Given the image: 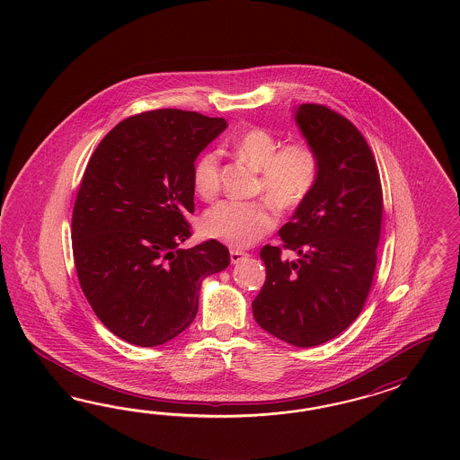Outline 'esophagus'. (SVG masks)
I'll return each instance as SVG.
<instances>
[{
	"instance_id": "34e87169",
	"label": "esophagus",
	"mask_w": 460,
	"mask_h": 460,
	"mask_svg": "<svg viewBox=\"0 0 460 460\" xmlns=\"http://www.w3.org/2000/svg\"><path fill=\"white\" fill-rule=\"evenodd\" d=\"M248 254L244 252V251H239V250H231V263L233 265H236V263H239L243 258H246Z\"/></svg>"
}]
</instances>
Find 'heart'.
Returning a JSON list of instances; mask_svg holds the SVG:
<instances>
[{
    "label": "heart",
    "mask_w": 460,
    "mask_h": 460,
    "mask_svg": "<svg viewBox=\"0 0 460 460\" xmlns=\"http://www.w3.org/2000/svg\"><path fill=\"white\" fill-rule=\"evenodd\" d=\"M231 148L248 165L260 172L258 192L279 212L298 209L314 192L321 175V158L304 139L281 146L279 139L263 128H251L233 139ZM219 155L208 152L195 164V194L212 200L219 192ZM275 227V214L265 200H223L200 219L204 236L231 248H250Z\"/></svg>",
    "instance_id": "b5f03b06"
}]
</instances>
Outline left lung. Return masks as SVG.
I'll return each instance as SVG.
<instances>
[{
    "mask_svg": "<svg viewBox=\"0 0 460 460\" xmlns=\"http://www.w3.org/2000/svg\"><path fill=\"white\" fill-rule=\"evenodd\" d=\"M293 119L321 158L314 192L279 231L283 248L260 252L266 281L252 315L268 334L296 348L319 346L348 329L371 288L383 192L375 156L358 128L321 106L300 104Z\"/></svg>",
    "mask_w": 460,
    "mask_h": 460,
    "instance_id": "obj_1",
    "label": "left lung"
}]
</instances>
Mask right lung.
I'll return each instance as SVG.
<instances>
[{
  "instance_id": "add662e5",
  "label": "right lung",
  "mask_w": 460,
  "mask_h": 460,
  "mask_svg": "<svg viewBox=\"0 0 460 460\" xmlns=\"http://www.w3.org/2000/svg\"><path fill=\"white\" fill-rule=\"evenodd\" d=\"M224 118L181 110L131 116L99 143L72 214L79 283L99 321L139 348L165 344L197 315L202 281L229 266L216 239L181 250L194 162Z\"/></svg>"
}]
</instances>
